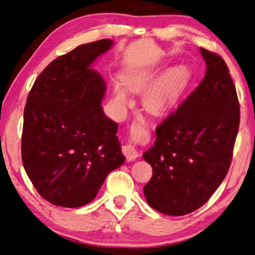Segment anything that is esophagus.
I'll return each instance as SVG.
<instances>
[{
  "label": "esophagus",
  "instance_id": "34e87169",
  "mask_svg": "<svg viewBox=\"0 0 255 255\" xmlns=\"http://www.w3.org/2000/svg\"><path fill=\"white\" fill-rule=\"evenodd\" d=\"M122 151L128 160H134V159H136L137 156H139V153H137L135 147L132 143H127L125 145H123Z\"/></svg>",
  "mask_w": 255,
  "mask_h": 255
}]
</instances>
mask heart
Segmentation results:
<instances>
[{
	"label": "heart",
	"instance_id": "b5f03b06",
	"mask_svg": "<svg viewBox=\"0 0 255 255\" xmlns=\"http://www.w3.org/2000/svg\"><path fill=\"white\" fill-rule=\"evenodd\" d=\"M123 85L128 90L139 93L152 80V74L148 72H125L122 78ZM189 81V74L183 66H175L167 70L159 78L152 81L142 94V105L152 114L160 115L168 112L178 102ZM122 83L115 82L113 86L114 103L119 108L128 104V96Z\"/></svg>",
	"mask_w": 255,
	"mask_h": 255
}]
</instances>
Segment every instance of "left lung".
Here are the masks:
<instances>
[{
  "label": "left lung",
  "instance_id": "left-lung-1",
  "mask_svg": "<svg viewBox=\"0 0 255 255\" xmlns=\"http://www.w3.org/2000/svg\"><path fill=\"white\" fill-rule=\"evenodd\" d=\"M200 51L206 76L158 125L155 144L142 156L152 167L145 200L169 216L190 214L211 198L228 172L239 132L240 104L227 65L217 54Z\"/></svg>",
  "mask_w": 255,
  "mask_h": 255
}]
</instances>
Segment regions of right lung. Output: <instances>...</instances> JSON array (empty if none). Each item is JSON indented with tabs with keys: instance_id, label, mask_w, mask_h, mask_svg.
I'll return each mask as SVG.
<instances>
[{
	"instance_id": "add662e5",
	"label": "right lung",
	"mask_w": 255,
	"mask_h": 255,
	"mask_svg": "<svg viewBox=\"0 0 255 255\" xmlns=\"http://www.w3.org/2000/svg\"><path fill=\"white\" fill-rule=\"evenodd\" d=\"M113 44L93 41L55 58L28 95L22 164L37 192L54 206L91 202L107 175L125 161L119 125L103 111L105 81L91 69Z\"/></svg>"
}]
</instances>
